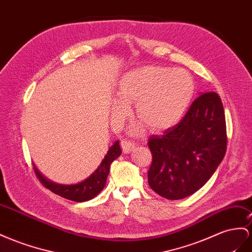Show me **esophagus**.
<instances>
[{
	"instance_id": "esophagus-1",
	"label": "esophagus",
	"mask_w": 252,
	"mask_h": 252,
	"mask_svg": "<svg viewBox=\"0 0 252 252\" xmlns=\"http://www.w3.org/2000/svg\"><path fill=\"white\" fill-rule=\"evenodd\" d=\"M121 146H122V148H123V152L125 154H128V153H130L132 151L135 145H134V143L131 142V141L123 140L121 142Z\"/></svg>"
}]
</instances>
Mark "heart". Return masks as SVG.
Listing matches in <instances>:
<instances>
[{"mask_svg": "<svg viewBox=\"0 0 252 252\" xmlns=\"http://www.w3.org/2000/svg\"><path fill=\"white\" fill-rule=\"evenodd\" d=\"M195 83L183 69L144 66L124 74L117 86V96L122 103H134V114L152 130L175 125L191 103ZM126 109L113 105L114 118L120 120Z\"/></svg>", "mask_w": 252, "mask_h": 252, "instance_id": "obj_1", "label": "heart"}]
</instances>
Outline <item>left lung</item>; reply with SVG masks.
Masks as SVG:
<instances>
[{"mask_svg": "<svg viewBox=\"0 0 252 252\" xmlns=\"http://www.w3.org/2000/svg\"><path fill=\"white\" fill-rule=\"evenodd\" d=\"M153 155L148 185L158 195L178 200L212 177L226 154L225 111L219 94H200L178 124L149 138Z\"/></svg>", "mask_w": 252, "mask_h": 252, "instance_id": "1", "label": "left lung"}]
</instances>
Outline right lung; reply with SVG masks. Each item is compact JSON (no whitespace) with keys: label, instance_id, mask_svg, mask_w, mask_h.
Segmentation results:
<instances>
[{"label":"right lung","instance_id":"1","mask_svg":"<svg viewBox=\"0 0 252 252\" xmlns=\"http://www.w3.org/2000/svg\"><path fill=\"white\" fill-rule=\"evenodd\" d=\"M121 154L122 151L120 147V143L119 141H117L109 148L104 160L101 161L94 173L90 177H88L86 180L76 183V185H58V183L46 179L45 177L40 174L36 166H33V172H35L39 181L42 183V186L47 189H50L53 193L72 201H88L94 198L95 196H97L101 189H104V187L106 186L108 174L110 172L111 163L115 159L119 158Z\"/></svg>","mask_w":252,"mask_h":252}]
</instances>
